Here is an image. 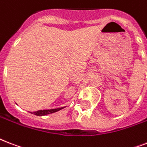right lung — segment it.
Here are the masks:
<instances>
[{
	"label": "right lung",
	"mask_w": 147,
	"mask_h": 147,
	"mask_svg": "<svg viewBox=\"0 0 147 147\" xmlns=\"http://www.w3.org/2000/svg\"><path fill=\"white\" fill-rule=\"evenodd\" d=\"M64 107H59V108H54V109H48V110H40V111H37L34 112H30L31 114H33L36 115V116H44V115H47V114H53V113H55V112H57L60 110L63 109Z\"/></svg>",
	"instance_id": "1"
}]
</instances>
